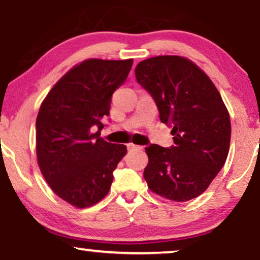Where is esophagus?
I'll return each instance as SVG.
<instances>
[{
	"label": "esophagus",
	"instance_id": "34e87169",
	"mask_svg": "<svg viewBox=\"0 0 260 260\" xmlns=\"http://www.w3.org/2000/svg\"><path fill=\"white\" fill-rule=\"evenodd\" d=\"M127 147H128V150H136V151H140V150H143V146H139V145H134V144H132V143H129V144H127Z\"/></svg>",
	"mask_w": 260,
	"mask_h": 260
}]
</instances>
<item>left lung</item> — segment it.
Instances as JSON below:
<instances>
[{
	"label": "left lung",
	"mask_w": 260,
	"mask_h": 260,
	"mask_svg": "<svg viewBox=\"0 0 260 260\" xmlns=\"http://www.w3.org/2000/svg\"><path fill=\"white\" fill-rule=\"evenodd\" d=\"M136 77L154 100L161 122L172 126L175 143L145 147V181L168 200L195 199L216 177L230 151L231 120L220 92L199 67L178 55L140 61Z\"/></svg>",
	"instance_id": "obj_1"
}]
</instances>
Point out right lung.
I'll use <instances>...</instances> for the list:
<instances>
[{"label":"right lung","mask_w":260,"mask_h":260,"mask_svg":"<svg viewBox=\"0 0 260 260\" xmlns=\"http://www.w3.org/2000/svg\"><path fill=\"white\" fill-rule=\"evenodd\" d=\"M133 59H88L55 83L37 117V158L55 195L77 208L100 202L126 145L101 137L112 95L127 79Z\"/></svg>","instance_id":"obj_1"}]
</instances>
